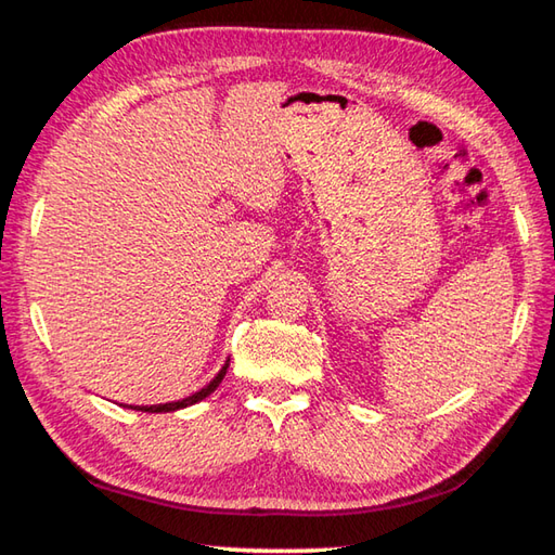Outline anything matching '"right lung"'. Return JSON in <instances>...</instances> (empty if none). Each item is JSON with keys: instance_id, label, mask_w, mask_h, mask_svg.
Here are the masks:
<instances>
[{"instance_id": "right-lung-1", "label": "right lung", "mask_w": 555, "mask_h": 555, "mask_svg": "<svg viewBox=\"0 0 555 555\" xmlns=\"http://www.w3.org/2000/svg\"><path fill=\"white\" fill-rule=\"evenodd\" d=\"M228 363L231 361H225V365L221 367L219 371V375H216L209 385L206 387H202L199 392H194V395H190V397H184V399H180V401H168V404H151V406H129V409H137V411H146V414H168V411H178V409H184V406H192V404H197V401H202V399H206L209 397L216 387L221 385V379H223V375H225V371H228Z\"/></svg>"}]
</instances>
